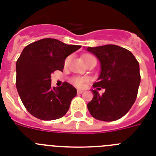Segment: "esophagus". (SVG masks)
<instances>
[{
  "label": "esophagus",
  "mask_w": 156,
  "mask_h": 156,
  "mask_svg": "<svg viewBox=\"0 0 156 156\" xmlns=\"http://www.w3.org/2000/svg\"><path fill=\"white\" fill-rule=\"evenodd\" d=\"M83 92H84L83 90H78V94H82V93H83Z\"/></svg>",
  "instance_id": "34e87169"
}]
</instances>
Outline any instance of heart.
Masks as SVG:
<instances>
[{
	"label": "heart",
	"mask_w": 156,
	"mask_h": 156,
	"mask_svg": "<svg viewBox=\"0 0 156 156\" xmlns=\"http://www.w3.org/2000/svg\"><path fill=\"white\" fill-rule=\"evenodd\" d=\"M94 56L90 55H85L84 56V60L85 62L87 61L89 58H93ZM70 57H67V58L65 59V62H64V64H65V66L68 65L69 62H70ZM89 79L87 78H83V77H75V78H72V82L76 86H78V87H83L85 86L86 82H88Z\"/></svg>",
	"instance_id": "b5f03b06"
}]
</instances>
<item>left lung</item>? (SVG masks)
I'll use <instances>...</instances> for the list:
<instances>
[{
  "label": "left lung",
  "mask_w": 156,
  "mask_h": 156,
  "mask_svg": "<svg viewBox=\"0 0 156 156\" xmlns=\"http://www.w3.org/2000/svg\"><path fill=\"white\" fill-rule=\"evenodd\" d=\"M96 56L101 73L93 86L94 98L87 104L89 112L97 120L113 121L125 116L136 99L140 83L139 62L129 50L116 45L88 47ZM101 88L106 91L98 93Z\"/></svg>",
  "instance_id": "8db88e82"
}]
</instances>
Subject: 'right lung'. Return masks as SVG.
Here are the masks:
<instances>
[{
  "label": "right lung",
  "mask_w": 156,
  "mask_h": 156,
  "mask_svg": "<svg viewBox=\"0 0 156 156\" xmlns=\"http://www.w3.org/2000/svg\"><path fill=\"white\" fill-rule=\"evenodd\" d=\"M81 47L47 38L23 48L16 64V85L23 105L32 116L53 120L66 114L77 90L66 82L52 87L51 74L62 71L66 57Z\"/></svg>",
  "instance_id": "right-lung-1"
}]
</instances>
